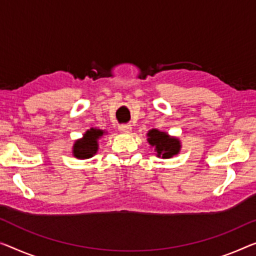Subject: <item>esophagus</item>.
I'll list each match as a JSON object with an SVG mask.
<instances>
[{"mask_svg":"<svg viewBox=\"0 0 256 256\" xmlns=\"http://www.w3.org/2000/svg\"><path fill=\"white\" fill-rule=\"evenodd\" d=\"M132 126L130 124H122L119 127V130L122 134H130L132 132Z\"/></svg>","mask_w":256,"mask_h":256,"instance_id":"obj_1","label":"esophagus"}]
</instances>
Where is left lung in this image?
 Here are the masks:
<instances>
[{
	"label": "left lung",
	"mask_w": 256,
	"mask_h": 256,
	"mask_svg": "<svg viewBox=\"0 0 256 256\" xmlns=\"http://www.w3.org/2000/svg\"><path fill=\"white\" fill-rule=\"evenodd\" d=\"M146 136L148 143L150 144V148H153L158 158L170 159L174 156H178L182 148V144L178 137L170 136L166 132L151 129L148 132Z\"/></svg>",
	"instance_id": "obj_1"
}]
</instances>
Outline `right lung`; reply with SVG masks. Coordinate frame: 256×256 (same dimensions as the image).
Masks as SVG:
<instances>
[{"label": "right lung", "mask_w": 256, "mask_h": 256, "mask_svg": "<svg viewBox=\"0 0 256 256\" xmlns=\"http://www.w3.org/2000/svg\"><path fill=\"white\" fill-rule=\"evenodd\" d=\"M106 134L105 130L97 128H90L84 134L81 138L74 142L72 153L78 159H89L94 156L98 151L100 140Z\"/></svg>", "instance_id": "obj_1"}]
</instances>
